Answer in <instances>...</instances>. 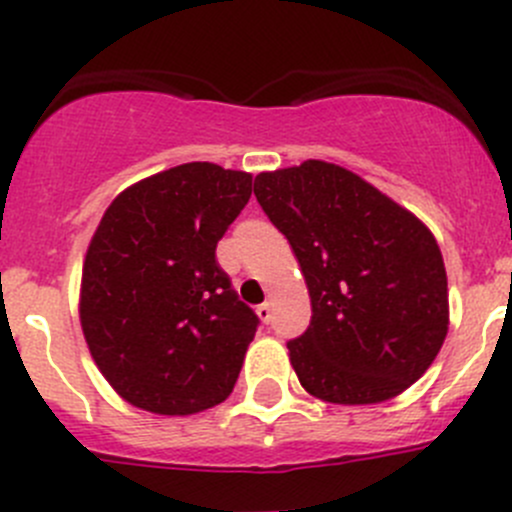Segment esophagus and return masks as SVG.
<instances>
[{
	"mask_svg": "<svg viewBox=\"0 0 512 512\" xmlns=\"http://www.w3.org/2000/svg\"><path fill=\"white\" fill-rule=\"evenodd\" d=\"M255 312H257V317H260L262 319V322H270V319H272V304L270 302H262V304H257V309H255Z\"/></svg>",
	"mask_w": 512,
	"mask_h": 512,
	"instance_id": "obj_1",
	"label": "esophagus"
}]
</instances>
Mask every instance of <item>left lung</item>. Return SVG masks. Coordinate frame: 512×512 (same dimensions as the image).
Returning <instances> with one entry per match:
<instances>
[{
  "label": "left lung",
  "instance_id": "1",
  "mask_svg": "<svg viewBox=\"0 0 512 512\" xmlns=\"http://www.w3.org/2000/svg\"><path fill=\"white\" fill-rule=\"evenodd\" d=\"M255 198L299 262L312 322L287 342L304 389L379 404L426 374L448 332V280L426 225L324 160L260 173Z\"/></svg>",
  "mask_w": 512,
  "mask_h": 512
}]
</instances>
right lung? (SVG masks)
I'll return each instance as SVG.
<instances>
[{
	"label": "right lung",
	"instance_id": "right-lung-1",
	"mask_svg": "<svg viewBox=\"0 0 512 512\" xmlns=\"http://www.w3.org/2000/svg\"><path fill=\"white\" fill-rule=\"evenodd\" d=\"M252 195V175L183 163L123 190L81 275V329L121 399L163 416L223 404L257 332L215 247Z\"/></svg>",
	"mask_w": 512,
	"mask_h": 512
}]
</instances>
